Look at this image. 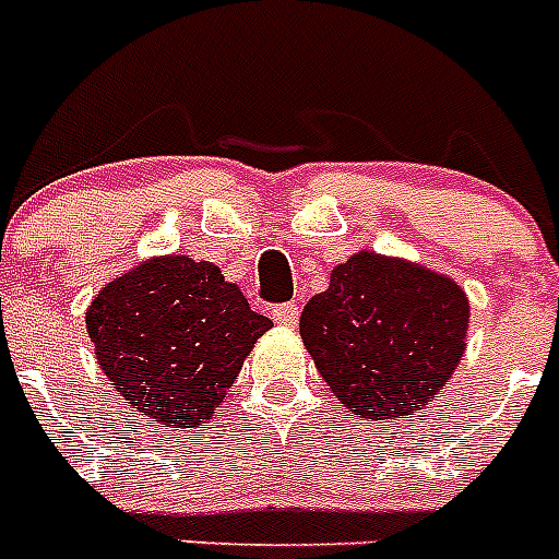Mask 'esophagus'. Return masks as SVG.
Returning <instances> with one entry per match:
<instances>
[{
  "mask_svg": "<svg viewBox=\"0 0 559 559\" xmlns=\"http://www.w3.org/2000/svg\"><path fill=\"white\" fill-rule=\"evenodd\" d=\"M271 319H274L280 328H296V324H299V305L294 302L276 305V308L271 310Z\"/></svg>",
  "mask_w": 559,
  "mask_h": 559,
  "instance_id": "obj_1",
  "label": "esophagus"
}]
</instances>
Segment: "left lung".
<instances>
[{"mask_svg": "<svg viewBox=\"0 0 559 559\" xmlns=\"http://www.w3.org/2000/svg\"><path fill=\"white\" fill-rule=\"evenodd\" d=\"M467 296L419 265L360 251L302 310L299 333L335 397L367 419L428 406L464 353Z\"/></svg>", "mask_w": 559, "mask_h": 559, "instance_id": "left-lung-1", "label": "left lung"}]
</instances>
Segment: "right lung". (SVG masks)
<instances>
[{
    "label": "right lung",
    "mask_w": 559,
    "mask_h": 559,
    "mask_svg": "<svg viewBox=\"0 0 559 559\" xmlns=\"http://www.w3.org/2000/svg\"><path fill=\"white\" fill-rule=\"evenodd\" d=\"M274 328L218 265L159 257L97 294L88 338L111 386L153 423L195 428L221 406L254 341Z\"/></svg>",
    "instance_id": "1"
}]
</instances>
